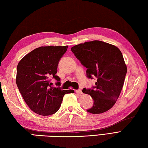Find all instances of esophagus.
<instances>
[{"label": "esophagus", "instance_id": "esophagus-1", "mask_svg": "<svg viewBox=\"0 0 148 148\" xmlns=\"http://www.w3.org/2000/svg\"><path fill=\"white\" fill-rule=\"evenodd\" d=\"M76 92L78 94H82V91L81 89H77L76 90Z\"/></svg>", "mask_w": 148, "mask_h": 148}]
</instances>
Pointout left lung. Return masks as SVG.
Masks as SVG:
<instances>
[{
    "label": "left lung",
    "instance_id": "1",
    "mask_svg": "<svg viewBox=\"0 0 148 148\" xmlns=\"http://www.w3.org/2000/svg\"><path fill=\"white\" fill-rule=\"evenodd\" d=\"M76 58L87 69V77L97 78L95 86L82 92L91 96L94 103L87 111L100 114L116 103L127 73L122 53L116 47L100 41L85 42L71 48Z\"/></svg>",
    "mask_w": 148,
    "mask_h": 148
}]
</instances>
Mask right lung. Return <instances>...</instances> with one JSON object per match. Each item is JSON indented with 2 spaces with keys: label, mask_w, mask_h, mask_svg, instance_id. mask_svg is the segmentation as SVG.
Wrapping results in <instances>:
<instances>
[{
  "label": "right lung",
  "mask_w": 148,
  "mask_h": 148,
  "mask_svg": "<svg viewBox=\"0 0 148 148\" xmlns=\"http://www.w3.org/2000/svg\"><path fill=\"white\" fill-rule=\"evenodd\" d=\"M68 46L41 47L26 55L17 67L16 83L26 103L34 112L42 116L52 115L61 106L64 95L73 90L53 87L55 79L60 86V78L56 75L58 65Z\"/></svg>",
  "instance_id": "add662e5"
}]
</instances>
